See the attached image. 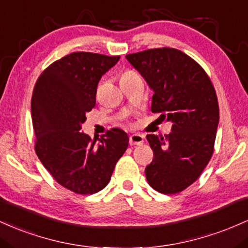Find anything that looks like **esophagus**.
<instances>
[{
	"label": "esophagus",
	"instance_id": "34e87169",
	"mask_svg": "<svg viewBox=\"0 0 248 248\" xmlns=\"http://www.w3.org/2000/svg\"><path fill=\"white\" fill-rule=\"evenodd\" d=\"M144 143V136L135 133L130 136V145H141Z\"/></svg>",
	"mask_w": 248,
	"mask_h": 248
}]
</instances>
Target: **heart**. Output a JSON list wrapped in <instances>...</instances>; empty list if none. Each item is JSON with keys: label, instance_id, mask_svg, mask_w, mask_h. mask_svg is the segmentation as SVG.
Wrapping results in <instances>:
<instances>
[{"label": "heart", "instance_id": "heart-1", "mask_svg": "<svg viewBox=\"0 0 248 248\" xmlns=\"http://www.w3.org/2000/svg\"><path fill=\"white\" fill-rule=\"evenodd\" d=\"M130 75H136V72H135V71L129 70V71L124 72V75H123V76H122V77H124V76H130Z\"/></svg>", "mask_w": 248, "mask_h": 248}]
</instances>
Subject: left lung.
<instances>
[{
    "label": "left lung",
    "mask_w": 248,
    "mask_h": 248,
    "mask_svg": "<svg viewBox=\"0 0 248 248\" xmlns=\"http://www.w3.org/2000/svg\"><path fill=\"white\" fill-rule=\"evenodd\" d=\"M151 90V111L172 123L170 135H147L154 159L146 166L150 186L179 193L198 179L213 155L219 105L210 77L190 56L173 48L126 55Z\"/></svg>",
    "instance_id": "obj_1"
}]
</instances>
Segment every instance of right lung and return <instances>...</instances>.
Returning <instances> with one entry per match:
<instances>
[{"label":"right lung","instance_id":"add662e5","mask_svg":"<svg viewBox=\"0 0 248 248\" xmlns=\"http://www.w3.org/2000/svg\"><path fill=\"white\" fill-rule=\"evenodd\" d=\"M121 56L72 52L50 64L36 80L31 97L35 151L63 187L93 194L110 182L129 145L126 132L111 129L98 141L80 131L96 104L97 85Z\"/></svg>","mask_w":248,"mask_h":248}]
</instances>
